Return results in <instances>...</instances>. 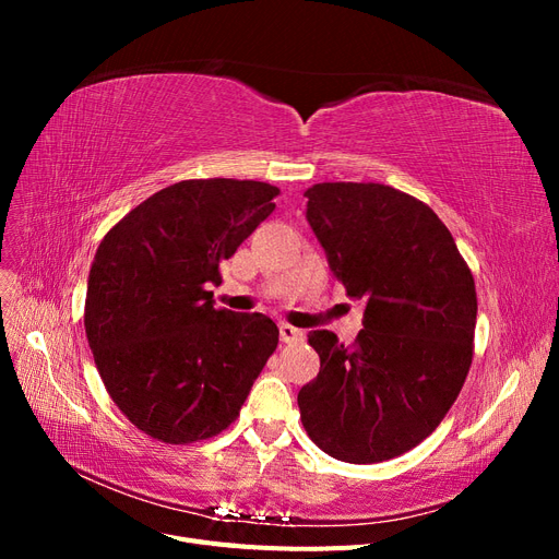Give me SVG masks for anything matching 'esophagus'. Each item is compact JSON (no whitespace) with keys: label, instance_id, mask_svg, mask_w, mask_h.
I'll return each mask as SVG.
<instances>
[{"label":"esophagus","instance_id":"obj_1","mask_svg":"<svg viewBox=\"0 0 559 559\" xmlns=\"http://www.w3.org/2000/svg\"><path fill=\"white\" fill-rule=\"evenodd\" d=\"M280 341L286 345L298 343V341H302V331L292 324H280Z\"/></svg>","mask_w":559,"mask_h":559}]
</instances>
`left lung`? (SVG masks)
<instances>
[{"instance_id":"8db88e82","label":"left lung","mask_w":559,"mask_h":559,"mask_svg":"<svg viewBox=\"0 0 559 559\" xmlns=\"http://www.w3.org/2000/svg\"><path fill=\"white\" fill-rule=\"evenodd\" d=\"M306 198L335 280L366 310L349 347L333 331H310L321 364L298 392L300 421L333 460H394L433 433L462 392L476 282L445 224L408 193L324 181Z\"/></svg>"}]
</instances>
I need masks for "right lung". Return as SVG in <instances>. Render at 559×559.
Here are the masks:
<instances>
[{
	"mask_svg": "<svg viewBox=\"0 0 559 559\" xmlns=\"http://www.w3.org/2000/svg\"><path fill=\"white\" fill-rule=\"evenodd\" d=\"M277 195L251 179L177 181L130 210L95 251L83 324L97 373L118 411L160 443L228 429L277 347L273 319L216 310L207 292Z\"/></svg>",
	"mask_w": 559,
	"mask_h": 559,
	"instance_id": "obj_1",
	"label": "right lung"
}]
</instances>
